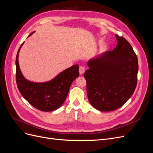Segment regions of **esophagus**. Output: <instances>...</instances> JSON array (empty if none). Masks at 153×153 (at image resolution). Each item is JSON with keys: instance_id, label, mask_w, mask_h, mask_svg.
<instances>
[{"instance_id": "1", "label": "esophagus", "mask_w": 153, "mask_h": 153, "mask_svg": "<svg viewBox=\"0 0 153 153\" xmlns=\"http://www.w3.org/2000/svg\"><path fill=\"white\" fill-rule=\"evenodd\" d=\"M85 72V67L84 66H80L79 68V73L80 75H83Z\"/></svg>"}]
</instances>
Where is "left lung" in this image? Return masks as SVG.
<instances>
[{
  "instance_id": "obj_1",
  "label": "left lung",
  "mask_w": 153,
  "mask_h": 153,
  "mask_svg": "<svg viewBox=\"0 0 153 153\" xmlns=\"http://www.w3.org/2000/svg\"><path fill=\"white\" fill-rule=\"evenodd\" d=\"M117 45L88 62L84 73L87 94L96 109L109 112L122 106L132 96L137 84V55L128 41L115 34Z\"/></svg>"
}]
</instances>
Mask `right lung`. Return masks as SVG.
Here are the masks:
<instances>
[{"label": "right lung", "instance_id": "add662e5", "mask_svg": "<svg viewBox=\"0 0 153 153\" xmlns=\"http://www.w3.org/2000/svg\"><path fill=\"white\" fill-rule=\"evenodd\" d=\"M23 44L18 49L16 57V81L18 90L22 96L37 109L44 112L58 109L66 99L72 82L79 76L78 65L75 64L65 69L49 82L36 83L28 81L22 75L18 63V55Z\"/></svg>", "mask_w": 153, "mask_h": 153}]
</instances>
